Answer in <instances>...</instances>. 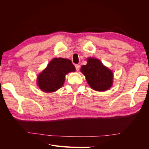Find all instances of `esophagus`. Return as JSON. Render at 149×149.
I'll return each instance as SVG.
<instances>
[{
    "label": "esophagus",
    "instance_id": "esophagus-1",
    "mask_svg": "<svg viewBox=\"0 0 149 149\" xmlns=\"http://www.w3.org/2000/svg\"><path fill=\"white\" fill-rule=\"evenodd\" d=\"M75 68H76V71H79V68H80V65H75Z\"/></svg>",
    "mask_w": 149,
    "mask_h": 149
}]
</instances>
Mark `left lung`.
Returning <instances> with one entry per match:
<instances>
[{
    "instance_id": "8db88e82",
    "label": "left lung",
    "mask_w": 149,
    "mask_h": 149,
    "mask_svg": "<svg viewBox=\"0 0 149 149\" xmlns=\"http://www.w3.org/2000/svg\"><path fill=\"white\" fill-rule=\"evenodd\" d=\"M87 64L83 65L81 71L86 76L89 86L97 91L109 89L113 83V73L111 70L96 58H89Z\"/></svg>"
}]
</instances>
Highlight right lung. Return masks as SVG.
<instances>
[{
    "label": "right lung",
    "instance_id": "add662e5",
    "mask_svg": "<svg viewBox=\"0 0 149 149\" xmlns=\"http://www.w3.org/2000/svg\"><path fill=\"white\" fill-rule=\"evenodd\" d=\"M75 71V67L69 59L54 58L37 77L39 88L45 93L55 92L63 85L65 75Z\"/></svg>",
    "mask_w": 149,
    "mask_h": 149
}]
</instances>
